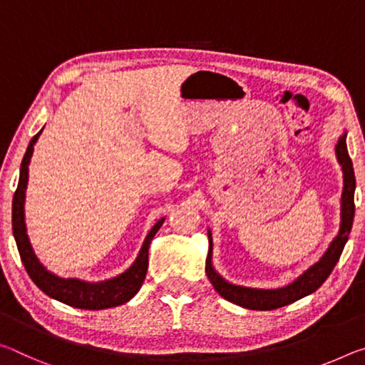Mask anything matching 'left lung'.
Here are the masks:
<instances>
[{
	"mask_svg": "<svg viewBox=\"0 0 365 365\" xmlns=\"http://www.w3.org/2000/svg\"><path fill=\"white\" fill-rule=\"evenodd\" d=\"M336 159L343 170V193H341V222L338 235L331 240V244L323 253V257L315 264H312L309 269H305L297 279H294L291 284L277 289H257L237 286L232 282L225 281L224 277L214 269L212 266V237L211 230H207V239H210V250L206 258V274L211 281L212 287L217 294L229 302L240 305L244 309L250 310H274L284 307L296 300L302 299L309 294L315 292L327 277L331 273L334 264L338 263L341 252L348 242V237L354 221V190H356V177L352 169V160L348 154L346 146V133L339 136L336 144Z\"/></svg>",
	"mask_w": 365,
	"mask_h": 365,
	"instance_id": "left-lung-1",
	"label": "left lung"
}]
</instances>
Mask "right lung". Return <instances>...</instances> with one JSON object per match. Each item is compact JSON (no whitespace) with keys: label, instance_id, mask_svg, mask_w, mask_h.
<instances>
[{"label":"right lung","instance_id":"right-lung-1","mask_svg":"<svg viewBox=\"0 0 365 365\" xmlns=\"http://www.w3.org/2000/svg\"><path fill=\"white\" fill-rule=\"evenodd\" d=\"M40 133H42V130H40L37 135L32 138L31 143H29L24 159H22L21 164L19 183H17V190L13 198V234L21 259L26 266L27 274L31 276V279L36 282V286L40 291L47 294L48 297L60 300V302L71 305V307L76 309L102 310L117 307V305L128 302L131 297L136 296V292L140 291V287L143 286V281L144 277H146L148 271L149 244H151L154 235L158 234L160 225L164 224L165 217L159 219V221L153 225V229L149 230L146 239L143 242L140 255L136 257V259L133 262L128 269L123 271V273L118 276L99 282H88L76 279V277H60L50 273V271L40 263L36 252H34L31 240H29L24 221L29 164H31L34 146H36Z\"/></svg>","mask_w":365,"mask_h":365}]
</instances>
